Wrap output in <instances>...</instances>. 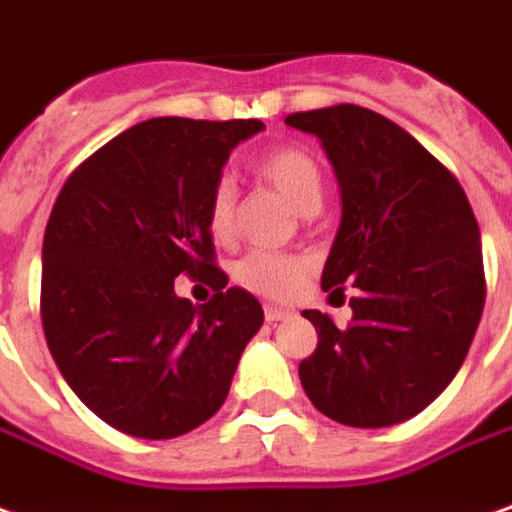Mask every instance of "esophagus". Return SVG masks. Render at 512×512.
Listing matches in <instances>:
<instances>
[{"instance_id": "obj_1", "label": "esophagus", "mask_w": 512, "mask_h": 512, "mask_svg": "<svg viewBox=\"0 0 512 512\" xmlns=\"http://www.w3.org/2000/svg\"><path fill=\"white\" fill-rule=\"evenodd\" d=\"M290 315H293V312L281 310V307H273V304H267V307H264V321H267V324H279V321L290 318Z\"/></svg>"}]
</instances>
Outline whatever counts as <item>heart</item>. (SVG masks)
I'll use <instances>...</instances> for the list:
<instances>
[{
	"label": "heart",
	"mask_w": 512,
	"mask_h": 512,
	"mask_svg": "<svg viewBox=\"0 0 512 512\" xmlns=\"http://www.w3.org/2000/svg\"><path fill=\"white\" fill-rule=\"evenodd\" d=\"M253 174L270 188H276L298 214H318V208L324 202V174L310 152H304L298 146H276L256 160ZM205 225L219 242L233 236L236 231V191L231 183L222 180L211 188L208 205H205ZM304 273H307V262L298 256L256 250L236 264L233 276L242 287H248L264 298H290L296 296L298 287L304 284Z\"/></svg>",
	"instance_id": "1"
}]
</instances>
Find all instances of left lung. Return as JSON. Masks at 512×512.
Returning <instances> with one entry per match:
<instances>
[{
  "label": "left lung",
  "mask_w": 512,
  "mask_h": 512,
  "mask_svg": "<svg viewBox=\"0 0 512 512\" xmlns=\"http://www.w3.org/2000/svg\"><path fill=\"white\" fill-rule=\"evenodd\" d=\"M321 140L341 185V228L321 287L349 298L352 321L318 310V346L298 377L335 423L386 428L440 397L471 349L485 307L479 225L462 185L406 129L338 104L284 118Z\"/></svg>",
  "instance_id": "1"
}]
</instances>
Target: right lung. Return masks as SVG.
Returning a JSON list of instances; mask_svg holds the SVG:
<instances>
[{
	"mask_svg": "<svg viewBox=\"0 0 512 512\" xmlns=\"http://www.w3.org/2000/svg\"><path fill=\"white\" fill-rule=\"evenodd\" d=\"M262 120L152 118L112 137L67 177L41 248V324L78 400L140 440L211 420L264 321L242 287L225 290L208 194ZM217 290L173 293L177 275Z\"/></svg>",
	"mask_w": 512,
	"mask_h": 512,
	"instance_id": "1",
	"label": "right lung"
}]
</instances>
